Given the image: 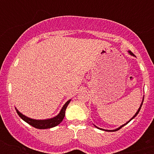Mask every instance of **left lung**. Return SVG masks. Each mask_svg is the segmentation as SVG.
Masks as SVG:
<instances>
[{"mask_svg": "<svg viewBox=\"0 0 154 154\" xmlns=\"http://www.w3.org/2000/svg\"><path fill=\"white\" fill-rule=\"evenodd\" d=\"M128 53H129V54H130V55L133 56V57H136V56H135V55H134V54H133V53H132V52H131V51H128ZM143 100H144V97H143V98H142V103H141V105H140V106H139V109H138V110H137V112H136V114H135V115H134V116H133V117H132V118H131V119H130V120H129V121H128V122H127V123L124 124V125H123L120 126V127H118V128L115 129V130H104V129H102V128H99V127H97V126H95V125H94V127H97V128L100 129V130H104V131H109V132H115V131H117V130H120V129H121V128H122V127H124V126H125V125H127V124H128V123H129V122H130V121H131V120H133V119H134V118H135V117H136V116H137V115H138V113H139V111H140V109H141V107H142V103H143Z\"/></svg>", "mask_w": 154, "mask_h": 154, "instance_id": "1", "label": "left lung"}]
</instances>
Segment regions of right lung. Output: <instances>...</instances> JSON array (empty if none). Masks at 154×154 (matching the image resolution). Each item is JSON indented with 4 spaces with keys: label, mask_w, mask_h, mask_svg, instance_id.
<instances>
[{
    "label": "right lung",
    "mask_w": 154,
    "mask_h": 154,
    "mask_svg": "<svg viewBox=\"0 0 154 154\" xmlns=\"http://www.w3.org/2000/svg\"><path fill=\"white\" fill-rule=\"evenodd\" d=\"M71 100V99L68 100L64 105H63V108L60 110V113H59L57 116H56L55 117H53L51 119H42V120H38V119H30V118L27 117V116H24L22 113L20 112L16 108L17 113H18V116H20L22 120H24V122H27V124H29V125H31L32 127H35V128L37 129H49L52 128V127H56L58 125H60L62 122H63V119L65 117V115H66V108H67L68 105L69 104L70 101Z\"/></svg>",
    "instance_id": "right-lung-1"
}]
</instances>
